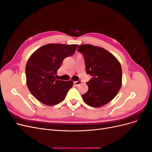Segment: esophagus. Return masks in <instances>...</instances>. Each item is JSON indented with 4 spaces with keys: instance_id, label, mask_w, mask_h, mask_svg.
Listing matches in <instances>:
<instances>
[{
    "instance_id": "34e87169",
    "label": "esophagus",
    "mask_w": 152,
    "mask_h": 152,
    "mask_svg": "<svg viewBox=\"0 0 152 152\" xmlns=\"http://www.w3.org/2000/svg\"><path fill=\"white\" fill-rule=\"evenodd\" d=\"M73 83H74V84H75V86H79V85H80V84L82 83V81H81V80L75 81V82H73Z\"/></svg>"
}]
</instances>
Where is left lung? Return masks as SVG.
<instances>
[{
  "label": "left lung",
  "mask_w": 152,
  "mask_h": 152,
  "mask_svg": "<svg viewBox=\"0 0 152 152\" xmlns=\"http://www.w3.org/2000/svg\"><path fill=\"white\" fill-rule=\"evenodd\" d=\"M84 55L87 74L92 78L86 84L89 89L82 95L92 107H103L115 97L122 86V68L118 59L106 49L91 44L79 45Z\"/></svg>",
  "instance_id": "1"
}]
</instances>
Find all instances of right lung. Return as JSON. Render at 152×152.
<instances>
[{
  "mask_svg": "<svg viewBox=\"0 0 152 152\" xmlns=\"http://www.w3.org/2000/svg\"><path fill=\"white\" fill-rule=\"evenodd\" d=\"M77 47V44H48L30 56L25 69L26 85L40 102L53 106L65 99L73 81L56 79V72L63 59L74 54Z\"/></svg>",
  "mask_w": 152,
  "mask_h": 152,
  "instance_id": "add662e5",
  "label": "right lung"
}]
</instances>
